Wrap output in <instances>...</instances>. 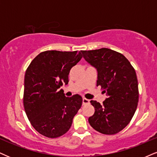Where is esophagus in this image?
Listing matches in <instances>:
<instances>
[{
    "label": "esophagus",
    "mask_w": 157,
    "mask_h": 157,
    "mask_svg": "<svg viewBox=\"0 0 157 157\" xmlns=\"http://www.w3.org/2000/svg\"><path fill=\"white\" fill-rule=\"evenodd\" d=\"M89 102L90 101L88 99H86V98H83V99H82V105H88V104H89Z\"/></svg>",
    "instance_id": "34e87169"
}]
</instances>
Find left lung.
Segmentation results:
<instances>
[{
    "mask_svg": "<svg viewBox=\"0 0 157 157\" xmlns=\"http://www.w3.org/2000/svg\"><path fill=\"white\" fill-rule=\"evenodd\" d=\"M81 52L97 69V86H101L108 97L103 105L90 101L95 112L88 122L100 133L115 135L129 124L137 109L139 90L135 69L124 55L110 49Z\"/></svg>",
    "mask_w": 157,
    "mask_h": 157,
    "instance_id": "obj_1",
    "label": "left lung"
}]
</instances>
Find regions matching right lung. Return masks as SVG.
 I'll return each mask as SVG.
<instances>
[{"label":"right lung","instance_id":"right-lung-1","mask_svg":"<svg viewBox=\"0 0 157 157\" xmlns=\"http://www.w3.org/2000/svg\"><path fill=\"white\" fill-rule=\"evenodd\" d=\"M82 58L81 51L47 50L31 61L25 75L23 105L33 127L41 135L56 138L70 129L82 106L78 94L65 97L59 88L69 82V74Z\"/></svg>","mask_w":157,"mask_h":157}]
</instances>
